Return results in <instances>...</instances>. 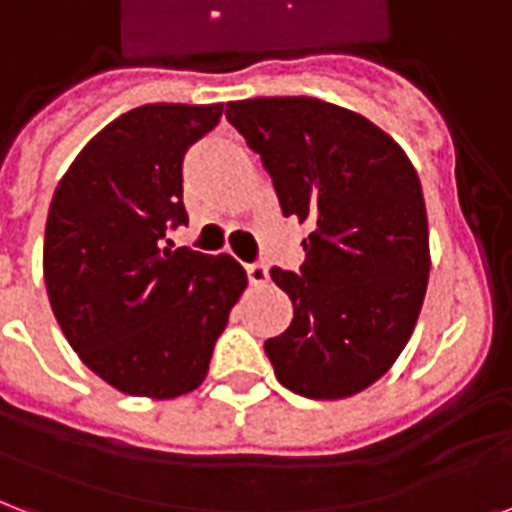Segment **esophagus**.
Returning <instances> with one entry per match:
<instances>
[{"instance_id": "1", "label": "esophagus", "mask_w": 512, "mask_h": 512, "mask_svg": "<svg viewBox=\"0 0 512 512\" xmlns=\"http://www.w3.org/2000/svg\"><path fill=\"white\" fill-rule=\"evenodd\" d=\"M245 272H248V280H251V285H267L269 275H267V267H264L261 261H253V264H248V267H245Z\"/></svg>"}]
</instances>
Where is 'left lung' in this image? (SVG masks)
Here are the masks:
<instances>
[{"label":"left lung","mask_w":512,"mask_h":512,"mask_svg":"<svg viewBox=\"0 0 512 512\" xmlns=\"http://www.w3.org/2000/svg\"><path fill=\"white\" fill-rule=\"evenodd\" d=\"M227 120L261 157L280 211L307 221L299 272L272 269L293 320L264 342L277 382L336 400L374 384L417 326L430 275L422 184L387 133L318 98H251Z\"/></svg>","instance_id":"left-lung-1"}]
</instances>
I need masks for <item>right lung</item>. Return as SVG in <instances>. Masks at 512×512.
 <instances>
[{"label":"right lung","mask_w":512,"mask_h":512,"mask_svg":"<svg viewBox=\"0 0 512 512\" xmlns=\"http://www.w3.org/2000/svg\"><path fill=\"white\" fill-rule=\"evenodd\" d=\"M224 106L146 104L71 162L45 227L50 307L82 363L120 392L176 398L200 387L248 285L232 256L170 251L186 224L184 154Z\"/></svg>","instance_id":"add662e5"}]
</instances>
